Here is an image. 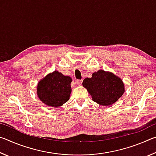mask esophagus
<instances>
[{
	"instance_id": "esophagus-1",
	"label": "esophagus",
	"mask_w": 156,
	"mask_h": 156,
	"mask_svg": "<svg viewBox=\"0 0 156 156\" xmlns=\"http://www.w3.org/2000/svg\"><path fill=\"white\" fill-rule=\"evenodd\" d=\"M82 82H83V80H76V83L78 85H80V84H82Z\"/></svg>"
}]
</instances>
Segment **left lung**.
Returning a JSON list of instances; mask_svg holds the SVG:
<instances>
[{"label": "left lung", "instance_id": "8db88e82", "mask_svg": "<svg viewBox=\"0 0 156 156\" xmlns=\"http://www.w3.org/2000/svg\"><path fill=\"white\" fill-rule=\"evenodd\" d=\"M83 86L87 89L92 100L102 106H109L117 101L125 92V85L117 76L100 69L84 79Z\"/></svg>", "mask_w": 156, "mask_h": 156}]
</instances>
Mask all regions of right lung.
<instances>
[{
	"instance_id": "right-lung-1",
	"label": "right lung",
	"mask_w": 156,
	"mask_h": 156,
	"mask_svg": "<svg viewBox=\"0 0 156 156\" xmlns=\"http://www.w3.org/2000/svg\"><path fill=\"white\" fill-rule=\"evenodd\" d=\"M72 81V79L69 76L54 71L38 82L37 86L38 97L47 106H62L69 99Z\"/></svg>"
}]
</instances>
